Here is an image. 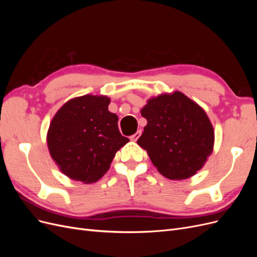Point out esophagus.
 Instances as JSON below:
<instances>
[{
    "mask_svg": "<svg viewBox=\"0 0 257 257\" xmlns=\"http://www.w3.org/2000/svg\"><path fill=\"white\" fill-rule=\"evenodd\" d=\"M141 134H142V132H141V131H137L134 135H132V136H131V138H130V139H131L132 142H136L137 139L139 138V136H141Z\"/></svg>",
    "mask_w": 257,
    "mask_h": 257,
    "instance_id": "esophagus-1",
    "label": "esophagus"
}]
</instances>
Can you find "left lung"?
Wrapping results in <instances>:
<instances>
[{
	"mask_svg": "<svg viewBox=\"0 0 257 257\" xmlns=\"http://www.w3.org/2000/svg\"><path fill=\"white\" fill-rule=\"evenodd\" d=\"M142 115L148 123L137 144L163 176L180 180L204 166L213 149L214 132L203 108L175 92L148 100Z\"/></svg>",
	"mask_w": 257,
	"mask_h": 257,
	"instance_id": "1",
	"label": "left lung"
}]
</instances>
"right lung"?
<instances>
[{"label":"right lung","instance_id":"right-lung-1","mask_svg":"<svg viewBox=\"0 0 257 257\" xmlns=\"http://www.w3.org/2000/svg\"><path fill=\"white\" fill-rule=\"evenodd\" d=\"M107 96L68 100L53 116L47 144L53 161L73 180L96 182L110 167L115 152L130 139L121 135L118 116Z\"/></svg>","mask_w":257,"mask_h":257}]
</instances>
